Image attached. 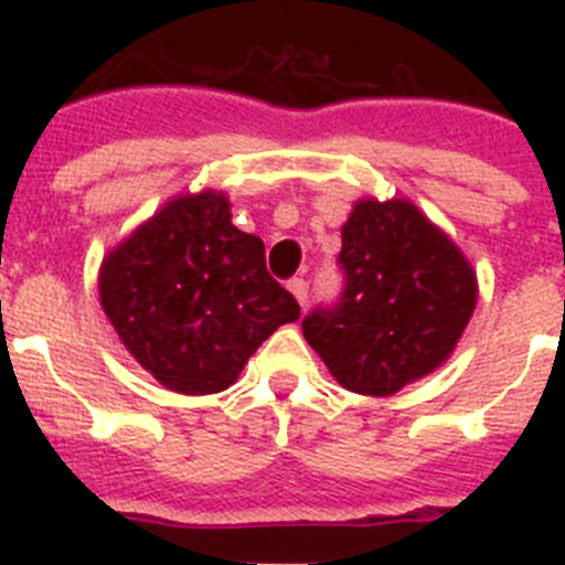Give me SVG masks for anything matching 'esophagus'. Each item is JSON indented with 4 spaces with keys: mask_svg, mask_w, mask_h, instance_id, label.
Returning <instances> with one entry per match:
<instances>
[{
    "mask_svg": "<svg viewBox=\"0 0 565 565\" xmlns=\"http://www.w3.org/2000/svg\"><path fill=\"white\" fill-rule=\"evenodd\" d=\"M288 291H291L294 297H297L299 306H306V302H308V279H302V277L288 279Z\"/></svg>",
    "mask_w": 565,
    "mask_h": 565,
    "instance_id": "34e87169",
    "label": "esophagus"
}]
</instances>
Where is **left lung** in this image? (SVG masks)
<instances>
[{"mask_svg": "<svg viewBox=\"0 0 565 565\" xmlns=\"http://www.w3.org/2000/svg\"><path fill=\"white\" fill-rule=\"evenodd\" d=\"M337 263L342 291L302 333L342 387L391 396L450 356L476 308V274L413 203H356Z\"/></svg>", "mask_w": 565, "mask_h": 565, "instance_id": "obj_1", "label": "left lung"}]
</instances>
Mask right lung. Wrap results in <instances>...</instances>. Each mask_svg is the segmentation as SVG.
I'll use <instances>...</instances> for the list:
<instances>
[{"instance_id":"right-lung-1","label":"right lung","mask_w":565,"mask_h":565,"mask_svg":"<svg viewBox=\"0 0 565 565\" xmlns=\"http://www.w3.org/2000/svg\"><path fill=\"white\" fill-rule=\"evenodd\" d=\"M102 306L127 351L169 391H226L259 344L299 319L223 194L178 198L102 266Z\"/></svg>"}]
</instances>
